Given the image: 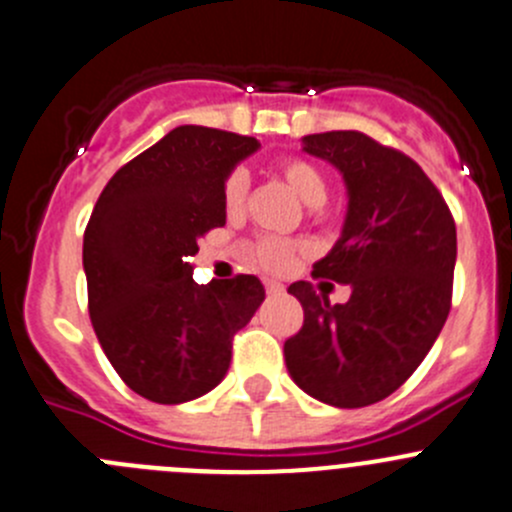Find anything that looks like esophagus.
Returning a JSON list of instances; mask_svg holds the SVG:
<instances>
[{
  "label": "esophagus",
  "mask_w": 512,
  "mask_h": 512,
  "mask_svg": "<svg viewBox=\"0 0 512 512\" xmlns=\"http://www.w3.org/2000/svg\"><path fill=\"white\" fill-rule=\"evenodd\" d=\"M266 294L271 296L284 294V284H279V281H266Z\"/></svg>",
  "instance_id": "34e87169"
}]
</instances>
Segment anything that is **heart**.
<instances>
[{
  "instance_id": "obj_1",
  "label": "heart",
  "mask_w": 512,
  "mask_h": 512,
  "mask_svg": "<svg viewBox=\"0 0 512 512\" xmlns=\"http://www.w3.org/2000/svg\"><path fill=\"white\" fill-rule=\"evenodd\" d=\"M279 175L284 178L286 186L294 191L299 201L306 206H321L329 193V183L326 175L316 168L311 160L304 158H286L279 165ZM248 188H251V178L243 168L231 170L223 180V208L228 216H241L243 206H246ZM301 251L299 243L284 241V238H259L248 246V259L259 269L271 271V274H284L291 264H294L296 253Z\"/></svg>"
}]
</instances>
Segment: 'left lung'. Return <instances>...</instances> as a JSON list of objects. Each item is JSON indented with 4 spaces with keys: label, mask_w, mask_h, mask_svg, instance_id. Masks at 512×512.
I'll list each match as a JSON object with an SVG mask.
<instances>
[{
    "label": "left lung",
    "mask_w": 512,
    "mask_h": 512,
    "mask_svg": "<svg viewBox=\"0 0 512 512\" xmlns=\"http://www.w3.org/2000/svg\"><path fill=\"white\" fill-rule=\"evenodd\" d=\"M304 150L329 160L347 183L342 238L314 276L352 286L329 304L309 281L289 294L304 326L286 339L291 379L332 407H367L410 379L450 314L457 233L445 198L425 170L357 130L306 135Z\"/></svg>",
    "instance_id": "1"
}]
</instances>
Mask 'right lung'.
<instances>
[{"instance_id": "add662e5", "label": "right lung", "mask_w": 512, "mask_h": 512, "mask_svg": "<svg viewBox=\"0 0 512 512\" xmlns=\"http://www.w3.org/2000/svg\"><path fill=\"white\" fill-rule=\"evenodd\" d=\"M256 138L180 125L125 163L92 208L82 243L100 347L140 397L180 405L228 372L233 334L266 291L256 276L193 281L198 238L226 223L223 180Z\"/></svg>"}]
</instances>
